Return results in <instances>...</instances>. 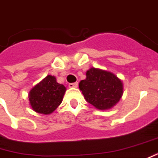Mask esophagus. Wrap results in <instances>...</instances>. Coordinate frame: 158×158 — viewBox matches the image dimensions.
Returning <instances> with one entry per match:
<instances>
[{"instance_id": "34e87169", "label": "esophagus", "mask_w": 158, "mask_h": 158, "mask_svg": "<svg viewBox=\"0 0 158 158\" xmlns=\"http://www.w3.org/2000/svg\"><path fill=\"white\" fill-rule=\"evenodd\" d=\"M78 82L75 83H70L69 85H68V86L70 87V88H76V87H78Z\"/></svg>"}]
</instances>
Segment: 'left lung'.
<instances>
[{
  "label": "left lung",
  "instance_id": "obj_1",
  "mask_svg": "<svg viewBox=\"0 0 158 158\" xmlns=\"http://www.w3.org/2000/svg\"><path fill=\"white\" fill-rule=\"evenodd\" d=\"M79 87L87 102L101 110L115 105L123 91L122 83L114 74L94 68L86 72V79Z\"/></svg>",
  "mask_w": 158,
  "mask_h": 158
}]
</instances>
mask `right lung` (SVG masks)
<instances>
[{
  "instance_id": "add662e5",
  "label": "right lung",
  "mask_w": 158,
  "mask_h": 158,
  "mask_svg": "<svg viewBox=\"0 0 158 158\" xmlns=\"http://www.w3.org/2000/svg\"><path fill=\"white\" fill-rule=\"evenodd\" d=\"M66 87L56 82V77L48 75L30 91L29 100L36 112L52 113L62 101Z\"/></svg>"
}]
</instances>
